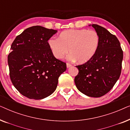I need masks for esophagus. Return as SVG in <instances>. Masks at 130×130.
I'll list each match as a JSON object with an SVG mask.
<instances>
[{
	"instance_id": "esophagus-1",
	"label": "esophagus",
	"mask_w": 130,
	"mask_h": 130,
	"mask_svg": "<svg viewBox=\"0 0 130 130\" xmlns=\"http://www.w3.org/2000/svg\"><path fill=\"white\" fill-rule=\"evenodd\" d=\"M66 66H67V68H69V67H70L71 66H72V64H69V63H67Z\"/></svg>"
}]
</instances>
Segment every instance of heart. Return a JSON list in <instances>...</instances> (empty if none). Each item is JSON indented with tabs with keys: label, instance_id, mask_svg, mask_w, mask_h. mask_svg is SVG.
I'll list each match as a JSON object with an SVG mask.
<instances>
[{
	"label": "heart",
	"instance_id": "heart-1",
	"mask_svg": "<svg viewBox=\"0 0 130 130\" xmlns=\"http://www.w3.org/2000/svg\"><path fill=\"white\" fill-rule=\"evenodd\" d=\"M99 36L96 31L86 29H69L60 34L58 39L51 38L48 45L57 59L61 60L69 52L68 59L85 63L95 56L98 49Z\"/></svg>",
	"mask_w": 130,
	"mask_h": 130
}]
</instances>
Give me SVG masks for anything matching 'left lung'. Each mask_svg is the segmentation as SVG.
<instances>
[{"label":"left lung","instance_id":"1","mask_svg":"<svg viewBox=\"0 0 130 130\" xmlns=\"http://www.w3.org/2000/svg\"><path fill=\"white\" fill-rule=\"evenodd\" d=\"M89 26L98 34L99 47L91 59L76 66L79 73L74 78V83L85 95L99 98L107 93L120 77L123 51L118 38L107 29L96 24Z\"/></svg>","mask_w":130,"mask_h":130}]
</instances>
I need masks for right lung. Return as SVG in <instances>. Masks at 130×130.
<instances>
[{
  "label": "right lung",
  "mask_w": 130,
  "mask_h": 130,
  "mask_svg": "<svg viewBox=\"0 0 130 130\" xmlns=\"http://www.w3.org/2000/svg\"><path fill=\"white\" fill-rule=\"evenodd\" d=\"M57 31L41 26L24 30L12 42L8 57L9 74L15 88L28 98L38 100L56 90L66 64L57 59L48 40Z\"/></svg>",
  "instance_id": "obj_1"
}]
</instances>
